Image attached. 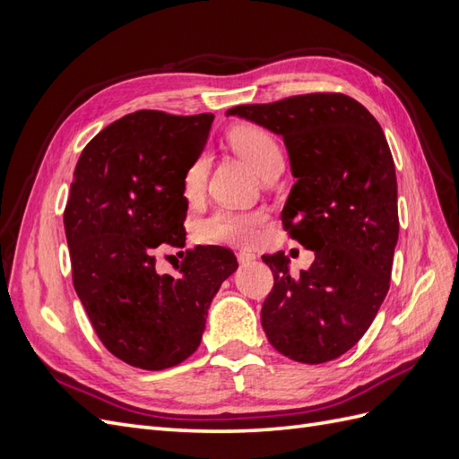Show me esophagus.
Listing matches in <instances>:
<instances>
[{
	"label": "esophagus",
	"instance_id": "34e87169",
	"mask_svg": "<svg viewBox=\"0 0 459 459\" xmlns=\"http://www.w3.org/2000/svg\"><path fill=\"white\" fill-rule=\"evenodd\" d=\"M256 256L253 255V253H247V251H239L238 253V260H239V264H248V262H253Z\"/></svg>",
	"mask_w": 459,
	"mask_h": 459
}]
</instances>
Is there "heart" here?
<instances>
[{
    "instance_id": "obj_1",
    "label": "heart",
    "mask_w": 459,
    "mask_h": 459,
    "mask_svg": "<svg viewBox=\"0 0 459 459\" xmlns=\"http://www.w3.org/2000/svg\"><path fill=\"white\" fill-rule=\"evenodd\" d=\"M235 151L253 164V169L264 178L275 169H283V152L273 137L260 128L245 126L235 130L231 135ZM208 160L204 155L193 160L184 176V193L187 199H195L206 184ZM266 224V214L262 211H231L220 208L214 214L204 218L199 233L204 241L226 245H253Z\"/></svg>"
}]
</instances>
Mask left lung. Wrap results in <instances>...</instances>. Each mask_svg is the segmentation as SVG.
Segmentation results:
<instances>
[{
	"instance_id": "left-lung-1",
	"label": "left lung",
	"mask_w": 459,
	"mask_h": 459,
	"mask_svg": "<svg viewBox=\"0 0 459 459\" xmlns=\"http://www.w3.org/2000/svg\"><path fill=\"white\" fill-rule=\"evenodd\" d=\"M238 115L280 134L297 182L281 221L314 251L300 277L283 253L264 255L273 287L262 327L277 352L302 364L342 356L364 337L391 287L398 241L396 172L379 122L344 93H307Z\"/></svg>"
}]
</instances>
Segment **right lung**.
<instances>
[{
  "mask_svg": "<svg viewBox=\"0 0 459 459\" xmlns=\"http://www.w3.org/2000/svg\"><path fill=\"white\" fill-rule=\"evenodd\" d=\"M214 115L135 110L84 147L65 206L73 283L105 349L160 371L199 349L206 312L238 270L224 247L187 248L179 275L155 272V248L186 247L184 176Z\"/></svg>",
  "mask_w": 459,
  "mask_h": 459,
  "instance_id": "right-lung-1",
  "label": "right lung"
}]
</instances>
